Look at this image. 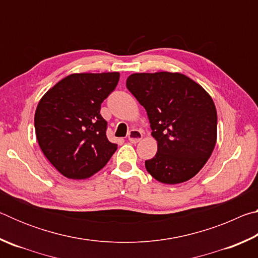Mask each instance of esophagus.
I'll return each instance as SVG.
<instances>
[{
    "instance_id": "1",
    "label": "esophagus",
    "mask_w": 258,
    "mask_h": 258,
    "mask_svg": "<svg viewBox=\"0 0 258 258\" xmlns=\"http://www.w3.org/2000/svg\"><path fill=\"white\" fill-rule=\"evenodd\" d=\"M143 137V134L141 131L139 130H131L128 133V141L132 143H138L139 141H141V139Z\"/></svg>"
}]
</instances>
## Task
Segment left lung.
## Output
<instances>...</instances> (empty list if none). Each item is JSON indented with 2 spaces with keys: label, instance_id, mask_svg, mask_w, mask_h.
<instances>
[{
  "label": "left lung",
  "instance_id": "8db88e82",
  "mask_svg": "<svg viewBox=\"0 0 258 258\" xmlns=\"http://www.w3.org/2000/svg\"><path fill=\"white\" fill-rule=\"evenodd\" d=\"M126 87L145 107L158 150L146 168L157 181L177 184L207 163L217 137V113L202 86L178 73L132 74Z\"/></svg>",
  "mask_w": 258,
  "mask_h": 258
}]
</instances>
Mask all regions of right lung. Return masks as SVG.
Wrapping results in <instances>:
<instances>
[{
    "label": "right lung",
    "instance_id": "obj_1",
    "mask_svg": "<svg viewBox=\"0 0 258 258\" xmlns=\"http://www.w3.org/2000/svg\"><path fill=\"white\" fill-rule=\"evenodd\" d=\"M119 73L72 74L43 95L35 112L38 145L63 176L82 180L103 168L117 150L100 109Z\"/></svg>",
    "mask_w": 258,
    "mask_h": 258
}]
</instances>
